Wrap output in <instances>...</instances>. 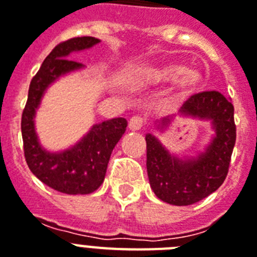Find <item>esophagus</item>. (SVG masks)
<instances>
[{
    "instance_id": "esophagus-1",
    "label": "esophagus",
    "mask_w": 257,
    "mask_h": 257,
    "mask_svg": "<svg viewBox=\"0 0 257 257\" xmlns=\"http://www.w3.org/2000/svg\"><path fill=\"white\" fill-rule=\"evenodd\" d=\"M144 124H146V118H143L142 115H134L128 120V127L131 130H139Z\"/></svg>"
}]
</instances>
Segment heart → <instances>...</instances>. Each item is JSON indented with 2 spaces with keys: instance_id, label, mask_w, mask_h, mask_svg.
Returning <instances> with one entry per match:
<instances>
[{
  "instance_id": "b5f03b06",
  "label": "heart",
  "mask_w": 257,
  "mask_h": 257,
  "mask_svg": "<svg viewBox=\"0 0 257 257\" xmlns=\"http://www.w3.org/2000/svg\"><path fill=\"white\" fill-rule=\"evenodd\" d=\"M186 68L179 64H167L163 67L156 68L152 72V78L156 81H168V80H175L185 73ZM200 76L194 72H186V75L182 76L180 80V86L182 90H190L192 88L198 84Z\"/></svg>"
}]
</instances>
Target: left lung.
I'll return each mask as SVG.
<instances>
[{"label": "left lung", "mask_w": 257, "mask_h": 257, "mask_svg": "<svg viewBox=\"0 0 257 257\" xmlns=\"http://www.w3.org/2000/svg\"><path fill=\"white\" fill-rule=\"evenodd\" d=\"M180 113L211 119L215 138L197 159L179 160L148 134L147 173L158 198L176 206H188L206 198L223 184L236 141V126L234 105L217 90L190 95ZM168 122V118L163 119V124Z\"/></svg>", "instance_id": "obj_1"}]
</instances>
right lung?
Masks as SVG:
<instances>
[{
	"label": "right lung",
	"instance_id": "1",
	"mask_svg": "<svg viewBox=\"0 0 257 257\" xmlns=\"http://www.w3.org/2000/svg\"><path fill=\"white\" fill-rule=\"evenodd\" d=\"M99 40L93 37L72 38L51 51L34 76L22 113V139L25 159L30 171L46 185L65 194H89L103 182L113 148L126 131L127 120L114 118L94 124L81 142L64 152L44 151L38 142L34 116L44 90L59 76L81 68V63L67 59L73 51L90 48Z\"/></svg>",
	"mask_w": 257,
	"mask_h": 257
}]
</instances>
